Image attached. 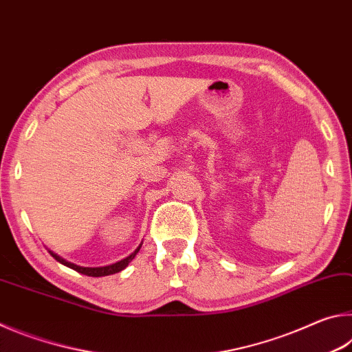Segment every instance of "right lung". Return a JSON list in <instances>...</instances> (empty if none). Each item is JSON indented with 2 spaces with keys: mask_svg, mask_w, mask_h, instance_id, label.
Instances as JSON below:
<instances>
[{
  "mask_svg": "<svg viewBox=\"0 0 352 352\" xmlns=\"http://www.w3.org/2000/svg\"><path fill=\"white\" fill-rule=\"evenodd\" d=\"M141 245H142V243H140V247L136 248L132 254L127 256V258H124V259H121L119 262H115V264L105 265V267H80V265L73 264V262L65 261L63 258H60V256H57L56 253H52V252H50V253H51L52 258L60 262V264L67 265V267H69V269H73L76 272L82 273V275H87V276H107V275H113V273H118V272H121V270L126 269V267L129 265V262H132V259L135 258L136 253L140 252Z\"/></svg>",
  "mask_w": 352,
  "mask_h": 352,
  "instance_id": "1",
  "label": "right lung"
}]
</instances>
